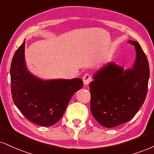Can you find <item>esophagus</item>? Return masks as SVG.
<instances>
[{
	"label": "esophagus",
	"mask_w": 154,
	"mask_h": 154,
	"mask_svg": "<svg viewBox=\"0 0 154 154\" xmlns=\"http://www.w3.org/2000/svg\"><path fill=\"white\" fill-rule=\"evenodd\" d=\"M83 82H84L85 85H89V83L92 81V77L91 75L90 74H85V75L83 76Z\"/></svg>",
	"instance_id": "esophagus-1"
}]
</instances>
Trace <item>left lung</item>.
<instances>
[{
    "label": "left lung",
    "instance_id": "obj_1",
    "mask_svg": "<svg viewBox=\"0 0 154 154\" xmlns=\"http://www.w3.org/2000/svg\"><path fill=\"white\" fill-rule=\"evenodd\" d=\"M135 47L136 59L133 69L110 63L94 75L90 83V109L103 126L113 128L131 120L143 104L148 91L149 64L140 44Z\"/></svg>",
    "mask_w": 154,
    "mask_h": 154
}]
</instances>
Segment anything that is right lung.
<instances>
[{
  "label": "right lung",
  "mask_w": 154,
  "mask_h": 154,
  "mask_svg": "<svg viewBox=\"0 0 154 154\" xmlns=\"http://www.w3.org/2000/svg\"><path fill=\"white\" fill-rule=\"evenodd\" d=\"M24 49L25 42L16 51L11 64L13 100L26 119L36 125L51 126L61 119L83 82L78 78L48 81L36 78L26 67Z\"/></svg>",
  "instance_id": "1"
}]
</instances>
